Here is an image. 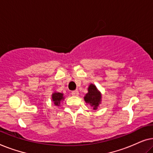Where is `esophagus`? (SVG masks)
<instances>
[{
	"label": "esophagus",
	"mask_w": 153,
	"mask_h": 153,
	"mask_svg": "<svg viewBox=\"0 0 153 153\" xmlns=\"http://www.w3.org/2000/svg\"><path fill=\"white\" fill-rule=\"evenodd\" d=\"M72 95L73 96H76H76H79V93L78 91H74L72 92Z\"/></svg>",
	"instance_id": "esophagus-1"
}]
</instances>
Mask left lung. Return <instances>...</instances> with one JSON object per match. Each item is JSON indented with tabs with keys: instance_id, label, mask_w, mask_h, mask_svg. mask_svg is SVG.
I'll use <instances>...</instances> for the list:
<instances>
[{
	"instance_id": "left-lung-1",
	"label": "left lung",
	"mask_w": 153,
	"mask_h": 153,
	"mask_svg": "<svg viewBox=\"0 0 153 153\" xmlns=\"http://www.w3.org/2000/svg\"><path fill=\"white\" fill-rule=\"evenodd\" d=\"M85 103L93 107V110H97L102 102V93L95 85L91 83L88 88V93L83 97Z\"/></svg>"
}]
</instances>
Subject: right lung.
Returning a JSON list of instances; mask_svg holds the SVG:
<instances>
[{
    "label": "right lung",
    "instance_id": "add662e5",
    "mask_svg": "<svg viewBox=\"0 0 153 153\" xmlns=\"http://www.w3.org/2000/svg\"><path fill=\"white\" fill-rule=\"evenodd\" d=\"M51 99H52V101L53 102V104H55L56 106H60V102L63 101L65 97H64L63 93H58V92L54 91L53 93H52Z\"/></svg>",
    "mask_w": 153,
    "mask_h": 153
}]
</instances>
